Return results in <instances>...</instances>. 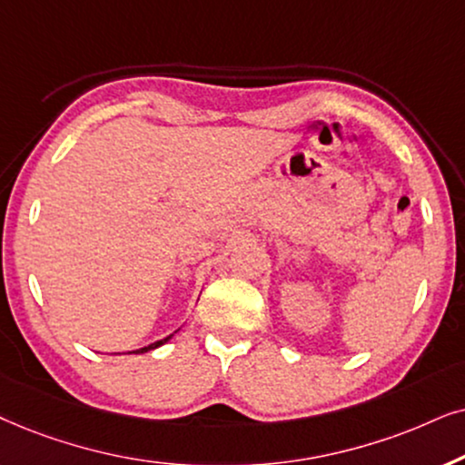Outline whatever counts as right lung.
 Listing matches in <instances>:
<instances>
[{
  "instance_id": "add662e5",
  "label": "right lung",
  "mask_w": 465,
  "mask_h": 465,
  "mask_svg": "<svg viewBox=\"0 0 465 465\" xmlns=\"http://www.w3.org/2000/svg\"><path fill=\"white\" fill-rule=\"evenodd\" d=\"M172 336H168V338H163V340H157V342H153V344H148V346H144V349H138V351H129V352H135V355H140V352H148V351H153V349H157V346H161V344H165L168 342Z\"/></svg>"
}]
</instances>
